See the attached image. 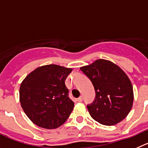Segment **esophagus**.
<instances>
[{
    "label": "esophagus",
    "mask_w": 148,
    "mask_h": 148,
    "mask_svg": "<svg viewBox=\"0 0 148 148\" xmlns=\"http://www.w3.org/2000/svg\"><path fill=\"white\" fill-rule=\"evenodd\" d=\"M77 102H81L82 101V97H79L78 99H77Z\"/></svg>",
    "instance_id": "esophagus-1"
}]
</instances>
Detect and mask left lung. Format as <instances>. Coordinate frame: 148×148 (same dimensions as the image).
Segmentation results:
<instances>
[{
	"instance_id": "1",
	"label": "left lung",
	"mask_w": 148,
	"mask_h": 148,
	"mask_svg": "<svg viewBox=\"0 0 148 148\" xmlns=\"http://www.w3.org/2000/svg\"><path fill=\"white\" fill-rule=\"evenodd\" d=\"M80 70L95 89V100L87 106L90 116L104 125H114L123 120L134 102L132 84L125 71L103 59L82 66Z\"/></svg>"
}]
</instances>
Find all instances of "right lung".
Masks as SVG:
<instances>
[{
  "label": "right lung",
  "instance_id": "right-lung-1",
  "mask_svg": "<svg viewBox=\"0 0 148 148\" xmlns=\"http://www.w3.org/2000/svg\"><path fill=\"white\" fill-rule=\"evenodd\" d=\"M71 71L58 65H46L34 69L21 82V106L36 125L55 129L67 120L74 106L65 85Z\"/></svg>",
  "mask_w": 148,
  "mask_h": 148
}]
</instances>
